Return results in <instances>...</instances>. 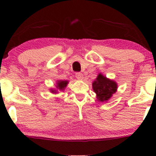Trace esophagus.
<instances>
[{
	"label": "esophagus",
	"instance_id": "obj_1",
	"mask_svg": "<svg viewBox=\"0 0 156 156\" xmlns=\"http://www.w3.org/2000/svg\"><path fill=\"white\" fill-rule=\"evenodd\" d=\"M76 77L78 80H82L83 78V76L81 73H76Z\"/></svg>",
	"mask_w": 156,
	"mask_h": 156
}]
</instances>
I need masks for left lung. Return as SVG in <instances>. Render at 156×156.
Returning <instances> with one entry per match:
<instances>
[{
  "label": "left lung",
  "mask_w": 156,
  "mask_h": 156,
  "mask_svg": "<svg viewBox=\"0 0 156 156\" xmlns=\"http://www.w3.org/2000/svg\"><path fill=\"white\" fill-rule=\"evenodd\" d=\"M92 89L98 101L107 102L117 92V83L100 73L92 83Z\"/></svg>",
  "instance_id": "8db88e82"
}]
</instances>
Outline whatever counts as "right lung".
I'll list each match as a JSON object with an SVG mask.
<instances>
[{
  "label": "right lung",
  "mask_w": 156,
  "mask_h": 156,
  "mask_svg": "<svg viewBox=\"0 0 156 156\" xmlns=\"http://www.w3.org/2000/svg\"><path fill=\"white\" fill-rule=\"evenodd\" d=\"M68 80H57L56 82V89H51V92L53 94H56L59 91H64V89L66 88V87L67 86Z\"/></svg>",
  "instance_id": "add662e5"
}]
</instances>
